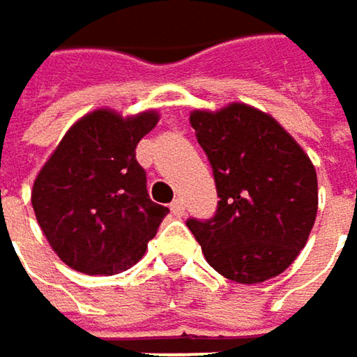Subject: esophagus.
<instances>
[{"instance_id": "obj_1", "label": "esophagus", "mask_w": 357, "mask_h": 357, "mask_svg": "<svg viewBox=\"0 0 357 357\" xmlns=\"http://www.w3.org/2000/svg\"><path fill=\"white\" fill-rule=\"evenodd\" d=\"M169 209H171V213H173L175 218H182V215L186 213V207H184V201H182V199H175V201L169 205Z\"/></svg>"}]
</instances>
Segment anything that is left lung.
<instances>
[{"mask_svg": "<svg viewBox=\"0 0 357 357\" xmlns=\"http://www.w3.org/2000/svg\"><path fill=\"white\" fill-rule=\"evenodd\" d=\"M190 125L220 199L213 218L186 222L209 266L241 284L282 274L316 222L318 180L310 156L270 114L247 104L195 110Z\"/></svg>", "mask_w": 357, "mask_h": 357, "instance_id": "obj_1", "label": "left lung"}]
</instances>
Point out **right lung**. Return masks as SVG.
I'll return each instance as SVG.
<instances>
[{"label":"right lung","mask_w":357,"mask_h":357,"mask_svg":"<svg viewBox=\"0 0 357 357\" xmlns=\"http://www.w3.org/2000/svg\"><path fill=\"white\" fill-rule=\"evenodd\" d=\"M156 112L123 119L96 110L75 123L39 171L33 186L37 222L73 270L112 276L142 259L167 207L148 197L137 142Z\"/></svg>","instance_id":"1"}]
</instances>
